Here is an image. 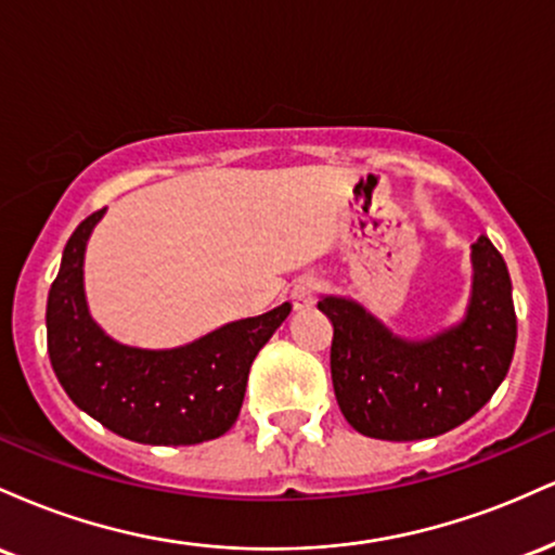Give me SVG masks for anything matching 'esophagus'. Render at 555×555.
Instances as JSON below:
<instances>
[{
    "label": "esophagus",
    "instance_id": "obj_1",
    "mask_svg": "<svg viewBox=\"0 0 555 555\" xmlns=\"http://www.w3.org/2000/svg\"><path fill=\"white\" fill-rule=\"evenodd\" d=\"M318 292H321V279H315V276L297 279L295 286H292V292H289L292 308H295V310H310L315 305Z\"/></svg>",
    "mask_w": 555,
    "mask_h": 555
}]
</instances>
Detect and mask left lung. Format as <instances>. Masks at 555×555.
I'll use <instances>...</instances> for the list:
<instances>
[{
	"instance_id": "left-lung-1",
	"label": "left lung",
	"mask_w": 555,
	"mask_h": 555,
	"mask_svg": "<svg viewBox=\"0 0 555 555\" xmlns=\"http://www.w3.org/2000/svg\"><path fill=\"white\" fill-rule=\"evenodd\" d=\"M473 297L456 326L401 339L347 297H323L334 326L331 380L341 415L380 441L441 436L486 406L506 378L517 344L512 279L493 242L473 245Z\"/></svg>"
}]
</instances>
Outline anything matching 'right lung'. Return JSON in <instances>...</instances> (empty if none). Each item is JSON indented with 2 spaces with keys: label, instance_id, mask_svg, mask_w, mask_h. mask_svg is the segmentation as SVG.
<instances>
[{
  "label": "right lung",
  "instance_id": "right-lung-1",
  "mask_svg": "<svg viewBox=\"0 0 555 555\" xmlns=\"http://www.w3.org/2000/svg\"><path fill=\"white\" fill-rule=\"evenodd\" d=\"M104 211L75 229L49 289L47 347L56 378L86 415L127 441L193 446L224 436L240 415L253 360L292 305L227 323L175 349L114 341L88 313L82 289L86 245Z\"/></svg>",
  "mask_w": 555,
  "mask_h": 555
}]
</instances>
